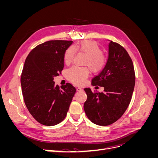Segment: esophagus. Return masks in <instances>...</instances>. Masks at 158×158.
Returning <instances> with one entry per match:
<instances>
[{
	"mask_svg": "<svg viewBox=\"0 0 158 158\" xmlns=\"http://www.w3.org/2000/svg\"><path fill=\"white\" fill-rule=\"evenodd\" d=\"M83 89L82 88H80V87H78V88H76V90L78 91V92H80V91H82Z\"/></svg>",
	"mask_w": 158,
	"mask_h": 158,
	"instance_id": "esophagus-1",
	"label": "esophagus"
}]
</instances>
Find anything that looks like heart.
Masks as SVG:
<instances>
[{"label":"heart","mask_w":158,"mask_h":158,"mask_svg":"<svg viewBox=\"0 0 158 158\" xmlns=\"http://www.w3.org/2000/svg\"><path fill=\"white\" fill-rule=\"evenodd\" d=\"M76 52H80L86 55L84 64L89 66H73L66 71V76L71 82L76 85H82L90 73H97L102 71L106 66L107 58L103 52L101 47L96 41L85 40L80 41L69 47L64 55V63L68 64L73 61Z\"/></svg>","instance_id":"1"}]
</instances>
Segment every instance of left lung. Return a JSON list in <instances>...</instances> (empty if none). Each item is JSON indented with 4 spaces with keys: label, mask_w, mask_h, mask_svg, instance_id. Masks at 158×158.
Masks as SVG:
<instances>
[{
    "label": "left lung",
    "mask_w": 158,
    "mask_h": 158,
    "mask_svg": "<svg viewBox=\"0 0 158 158\" xmlns=\"http://www.w3.org/2000/svg\"><path fill=\"white\" fill-rule=\"evenodd\" d=\"M92 85L102 86L104 90L100 93L84 88L88 97L84 105L86 116L98 125H111L125 112L135 85L133 63L123 47L112 41L109 43L107 64L92 79Z\"/></svg>",
    "instance_id": "left-lung-1"
}]
</instances>
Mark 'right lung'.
<instances>
[{"instance_id":"right-lung-1","label":"right lung","mask_w":158,"mask_h":158,"mask_svg":"<svg viewBox=\"0 0 158 158\" xmlns=\"http://www.w3.org/2000/svg\"><path fill=\"white\" fill-rule=\"evenodd\" d=\"M73 41L52 40L33 49L25 60L21 75L23 100L35 120L46 126L63 121L76 88L70 83L59 88L53 81L64 68V55Z\"/></svg>"}]
</instances>
